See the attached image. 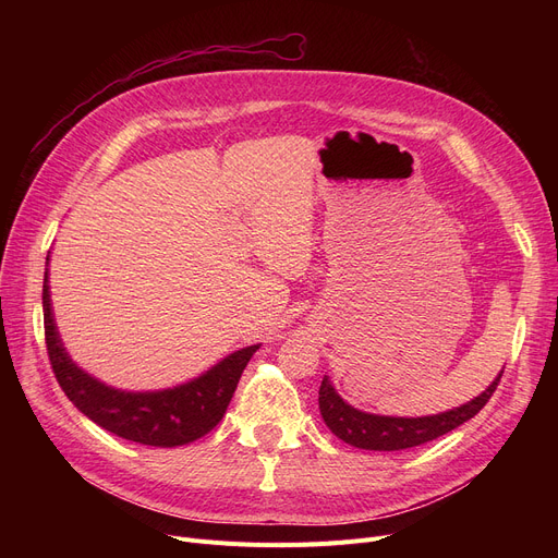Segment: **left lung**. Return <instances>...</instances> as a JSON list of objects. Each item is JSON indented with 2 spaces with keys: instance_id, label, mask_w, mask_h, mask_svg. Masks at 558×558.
Listing matches in <instances>:
<instances>
[{
  "instance_id": "obj_1",
  "label": "left lung",
  "mask_w": 558,
  "mask_h": 558,
  "mask_svg": "<svg viewBox=\"0 0 558 558\" xmlns=\"http://www.w3.org/2000/svg\"><path fill=\"white\" fill-rule=\"evenodd\" d=\"M505 371L497 373L493 383L471 402L450 409V412L432 414V416H418V418H404V416H379L368 414L362 409H355L348 404L337 389L332 387L330 377L326 375L318 389V409L324 416L330 432L341 438L343 444L362 448V450H377V452H393V450H407L416 448L434 438L452 432L454 427L471 421L480 409L490 400L493 391L497 389Z\"/></svg>"
}]
</instances>
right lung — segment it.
Wrapping results in <instances>:
<instances>
[{
	"mask_svg": "<svg viewBox=\"0 0 558 558\" xmlns=\"http://www.w3.org/2000/svg\"><path fill=\"white\" fill-rule=\"evenodd\" d=\"M49 264V257H47ZM45 341L58 385L72 404L99 427L154 448H175L196 441L219 425L240 377L259 343L246 345L226 355L213 368L171 389L160 391H124L104 385L95 375L85 373L63 345L58 335L51 294L49 269L43 282Z\"/></svg>",
	"mask_w": 558,
	"mask_h": 558,
	"instance_id": "right-lung-1",
	"label": "right lung"
}]
</instances>
